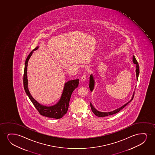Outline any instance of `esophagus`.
Wrapping results in <instances>:
<instances>
[{"mask_svg": "<svg viewBox=\"0 0 155 155\" xmlns=\"http://www.w3.org/2000/svg\"><path fill=\"white\" fill-rule=\"evenodd\" d=\"M86 75H82V77H81V81H85V80H86Z\"/></svg>", "mask_w": 155, "mask_h": 155, "instance_id": "1", "label": "esophagus"}]
</instances>
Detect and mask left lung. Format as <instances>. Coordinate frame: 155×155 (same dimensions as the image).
<instances>
[{"instance_id":"obj_1","label":"left lung","mask_w":155,"mask_h":155,"mask_svg":"<svg viewBox=\"0 0 155 155\" xmlns=\"http://www.w3.org/2000/svg\"><path fill=\"white\" fill-rule=\"evenodd\" d=\"M133 59L134 63V64H135L136 67V73L137 80H138V75H139V64H138V63L137 60H136V59L135 57L133 56ZM94 84H95V82H94V78L93 77V75L91 74L90 75V84H89V87H90L91 91H92L93 90V88H94ZM134 96V94L133 95V97H132L131 100H130L129 102H128V103H127L125 104V105H124L123 106H122V107H120L119 108H118V109L115 110H113V111H112V112H99V111H98L97 110H96V109L93 107V106L92 105V104H91L90 103L91 108V110H92V111L93 112V113H94L95 115L97 116H98V117H105V116H107L112 115L116 114V113H117L118 112H120V110H122L123 108L125 107V106H126L128 103H129V102H130L131 100H133Z\"/></svg>"}]
</instances>
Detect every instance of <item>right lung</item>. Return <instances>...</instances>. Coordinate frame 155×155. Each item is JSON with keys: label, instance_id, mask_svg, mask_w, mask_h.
I'll return each instance as SVG.
<instances>
[{"label": "right lung", "instance_id": "right-lung-1", "mask_svg": "<svg viewBox=\"0 0 155 155\" xmlns=\"http://www.w3.org/2000/svg\"><path fill=\"white\" fill-rule=\"evenodd\" d=\"M39 47H37L35 49L30 53L27 57L25 62L24 74V87L26 94L27 95L30 101L33 103L35 108L37 110L40 114L47 117L59 119L62 117L67 113L69 108V102L71 96L73 91L78 87L79 83L78 79L69 81L65 83L61 98L57 104L51 106H46L42 105L33 98L30 94L28 87L27 66L28 61L31 56L33 51L38 49Z\"/></svg>", "mask_w": 155, "mask_h": 155}]
</instances>
